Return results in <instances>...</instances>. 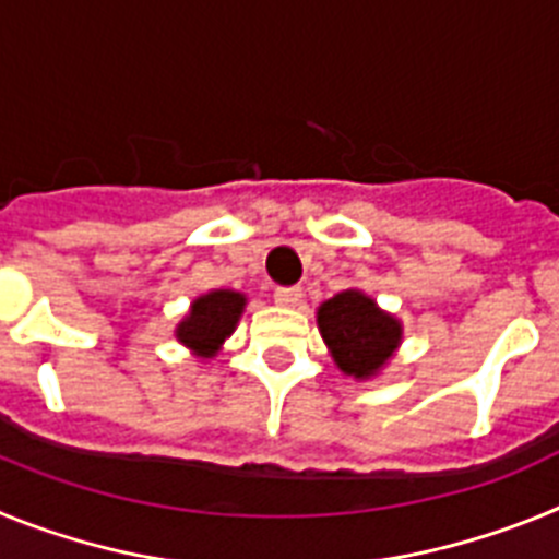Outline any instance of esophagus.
Segmentation results:
<instances>
[{"mask_svg":"<svg viewBox=\"0 0 559 559\" xmlns=\"http://www.w3.org/2000/svg\"><path fill=\"white\" fill-rule=\"evenodd\" d=\"M274 299H276V305H283V308H296V305H299V299H302V290L294 288V285H290V288H276Z\"/></svg>","mask_w":559,"mask_h":559,"instance_id":"obj_1","label":"esophagus"}]
</instances>
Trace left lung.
<instances>
[{
    "label": "left lung",
    "mask_w": 559,
    "mask_h": 559,
    "mask_svg": "<svg viewBox=\"0 0 559 559\" xmlns=\"http://www.w3.org/2000/svg\"><path fill=\"white\" fill-rule=\"evenodd\" d=\"M316 322L335 367L355 380L374 378L403 338L397 319L360 290H341L319 305Z\"/></svg>",
    "instance_id": "1"
}]
</instances>
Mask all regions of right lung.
I'll list each match as a JSON object with an SVG mask.
<instances>
[{
  "label": "right lung",
  "instance_id": "1",
  "mask_svg": "<svg viewBox=\"0 0 559 559\" xmlns=\"http://www.w3.org/2000/svg\"><path fill=\"white\" fill-rule=\"evenodd\" d=\"M246 308V296L237 290L221 288L199 296L190 305V313L185 316L176 328V338L192 349L201 358H212L218 353L221 344L235 333L240 313Z\"/></svg>",
  "mask_w": 559,
  "mask_h": 559
}]
</instances>
